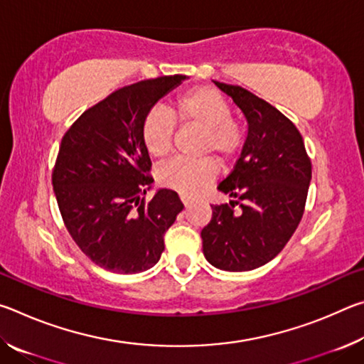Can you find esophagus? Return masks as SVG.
<instances>
[{
  "mask_svg": "<svg viewBox=\"0 0 364 364\" xmlns=\"http://www.w3.org/2000/svg\"><path fill=\"white\" fill-rule=\"evenodd\" d=\"M181 202H183V205L184 207H189L191 204H193V199H191V197H188V196H181Z\"/></svg>",
  "mask_w": 364,
  "mask_h": 364,
  "instance_id": "34e87169",
  "label": "esophagus"
}]
</instances>
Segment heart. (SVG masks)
Instances as JSON below:
<instances>
[{"instance_id": "heart-1", "label": "heart", "mask_w": 364, "mask_h": 364, "mask_svg": "<svg viewBox=\"0 0 364 364\" xmlns=\"http://www.w3.org/2000/svg\"><path fill=\"white\" fill-rule=\"evenodd\" d=\"M171 114L186 128L199 130L197 152L215 156L220 164H228L237 156L244 143V132L231 117V107L218 91L208 86H196L186 91L173 104ZM175 120L164 110L154 109L146 115L141 136L147 152L154 159L168 157L175 144ZM217 167L212 159L173 160L157 171L160 186L183 196H197L212 184Z\"/></svg>"}]
</instances>
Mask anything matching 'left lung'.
I'll return each instance as SVG.
<instances>
[{
  "label": "left lung",
  "mask_w": 364,
  "mask_h": 364,
  "mask_svg": "<svg viewBox=\"0 0 364 364\" xmlns=\"http://www.w3.org/2000/svg\"><path fill=\"white\" fill-rule=\"evenodd\" d=\"M215 85L241 109L247 136L232 171L218 184L234 200L212 205L202 250L215 268L250 271L273 260L297 230L311 162L300 132L278 109L241 86ZM234 205L242 207L239 214Z\"/></svg>",
  "instance_id": "1"
}]
</instances>
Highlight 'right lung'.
Here are the masks:
<instances>
[{"label": "right lung", "instance_id": "1", "mask_svg": "<svg viewBox=\"0 0 364 364\" xmlns=\"http://www.w3.org/2000/svg\"><path fill=\"white\" fill-rule=\"evenodd\" d=\"M186 75L133 83L78 117L60 141L53 171L64 225L91 262L120 274L152 268L164 234L183 210L171 189L152 188L151 159L141 136L146 115Z\"/></svg>", "mask_w": 364, "mask_h": 364}]
</instances>
